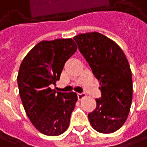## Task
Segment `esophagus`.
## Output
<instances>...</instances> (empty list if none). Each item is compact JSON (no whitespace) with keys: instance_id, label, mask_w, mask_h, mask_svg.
<instances>
[{"instance_id":"1","label":"esophagus","mask_w":147,"mask_h":147,"mask_svg":"<svg viewBox=\"0 0 147 147\" xmlns=\"http://www.w3.org/2000/svg\"><path fill=\"white\" fill-rule=\"evenodd\" d=\"M85 96H86L85 94H80V93H78V94H77V97H78V99H79V100H81V99H83L84 98H85Z\"/></svg>"}]
</instances>
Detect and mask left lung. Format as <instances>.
<instances>
[{
  "mask_svg": "<svg viewBox=\"0 0 147 147\" xmlns=\"http://www.w3.org/2000/svg\"><path fill=\"white\" fill-rule=\"evenodd\" d=\"M73 39L102 92V97L95 99L96 108L88 114L89 122L99 133H114L125 123L132 102L133 83L128 60L115 42L99 32L80 34Z\"/></svg>",
  "mask_w": 147,
  "mask_h": 147,
  "instance_id": "1",
  "label": "left lung"
}]
</instances>
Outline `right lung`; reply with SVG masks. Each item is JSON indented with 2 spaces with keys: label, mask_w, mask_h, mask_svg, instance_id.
<instances>
[{
  "label": "right lung",
  "mask_w": 147,
  "mask_h": 147,
  "mask_svg": "<svg viewBox=\"0 0 147 147\" xmlns=\"http://www.w3.org/2000/svg\"><path fill=\"white\" fill-rule=\"evenodd\" d=\"M76 50L71 38L43 40L20 63L17 84L24 108L33 126L45 135H60L70 123L76 93H56L51 86L56 85L67 60Z\"/></svg>",
  "instance_id": "right-lung-1"
}]
</instances>
